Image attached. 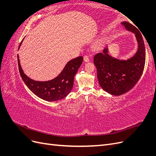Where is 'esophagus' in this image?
Instances as JSON below:
<instances>
[{"label": "esophagus", "instance_id": "1", "mask_svg": "<svg viewBox=\"0 0 156 156\" xmlns=\"http://www.w3.org/2000/svg\"><path fill=\"white\" fill-rule=\"evenodd\" d=\"M84 60L85 61V62H89L90 61V58L87 55H84Z\"/></svg>", "mask_w": 156, "mask_h": 156}]
</instances>
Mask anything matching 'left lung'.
Returning a JSON list of instances; mask_svg holds the SVG:
<instances>
[{"instance_id": "1", "label": "left lung", "mask_w": 156, "mask_h": 156, "mask_svg": "<svg viewBox=\"0 0 156 156\" xmlns=\"http://www.w3.org/2000/svg\"><path fill=\"white\" fill-rule=\"evenodd\" d=\"M122 25L135 34L139 45L136 54L127 60H120L108 55L107 49L105 48L103 53H99L94 57L99 83L104 90L114 96L125 94L135 85L143 74L146 60L141 33L128 22H122Z\"/></svg>"}]
</instances>
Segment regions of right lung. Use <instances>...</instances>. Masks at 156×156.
Wrapping results in <instances>:
<instances>
[{
  "mask_svg": "<svg viewBox=\"0 0 156 156\" xmlns=\"http://www.w3.org/2000/svg\"><path fill=\"white\" fill-rule=\"evenodd\" d=\"M17 60L20 75L28 88L37 96L43 100L55 101L67 96L72 90L75 75L83 63V57L80 56L69 61L57 77L51 81L44 82L36 81L28 77L21 68L18 56Z\"/></svg>",
  "mask_w": 156,
  "mask_h": 156,
  "instance_id": "1",
  "label": "right lung"
}]
</instances>
